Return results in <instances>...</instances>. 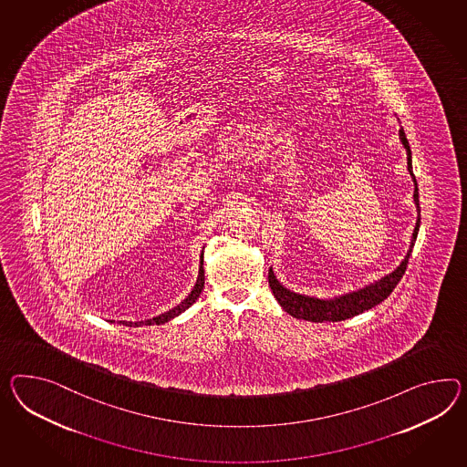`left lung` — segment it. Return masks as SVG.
I'll return each mask as SVG.
<instances>
[{
  "instance_id": "obj_1",
  "label": "left lung",
  "mask_w": 467,
  "mask_h": 467,
  "mask_svg": "<svg viewBox=\"0 0 467 467\" xmlns=\"http://www.w3.org/2000/svg\"><path fill=\"white\" fill-rule=\"evenodd\" d=\"M400 139L407 149V161L408 171L413 178V184H415V192H413V200L417 204V212H419V218L415 223V230L411 235V242H410V249H408L405 259L401 264L396 267L393 273L384 275L381 279H378L376 283L368 285V286L347 293L342 296H335L330 299L313 298V296H305L299 293H293L287 287L283 286L277 279H275L273 267L269 269V286L273 289V295L277 299V303L283 306V310L289 313L291 317L298 318V320H306V322H342L347 318H352L359 313H364L366 310H371L376 305H379L381 301L388 298L391 295V291L395 289L396 285L401 281V277L407 271L408 259L413 251L415 240L419 235L420 228V202H419V184L415 180V174L411 171V149L408 144L407 135L405 130L400 129Z\"/></svg>"
}]
</instances>
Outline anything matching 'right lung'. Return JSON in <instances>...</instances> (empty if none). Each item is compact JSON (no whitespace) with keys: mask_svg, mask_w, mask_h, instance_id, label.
Listing matches in <instances>:
<instances>
[{"mask_svg":"<svg viewBox=\"0 0 467 467\" xmlns=\"http://www.w3.org/2000/svg\"><path fill=\"white\" fill-rule=\"evenodd\" d=\"M202 265H200V275H198V279H196V285L192 289V293L186 296V298L181 301L178 306H174L172 310L166 311V313H162V315H159V317H154V318H149V320H140V322H120L125 325V327H144V325H162V323L169 322V320H172V318H176L178 315H181L182 311L188 310L190 306H192V303L198 299V296L202 295V291H203L204 287V271H203V255H202Z\"/></svg>","mask_w":467,"mask_h":467,"instance_id":"add662e5","label":"right lung"}]
</instances>
